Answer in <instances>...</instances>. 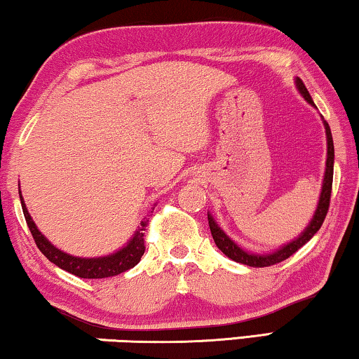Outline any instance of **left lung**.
<instances>
[{"label":"left lung","instance_id":"left-lung-1","mask_svg":"<svg viewBox=\"0 0 359 359\" xmlns=\"http://www.w3.org/2000/svg\"><path fill=\"white\" fill-rule=\"evenodd\" d=\"M294 84H296V89H298V92L301 93V97H303L304 100L309 103V105H313L314 108H318V107L314 105L313 97L309 95L308 89H306L304 84H303V81H301L299 77H296ZM322 123H324L325 139H327L325 171H324V180H322V189H320L318 207H316L314 215H313V218H311V222L308 223V226H306L304 230L301 231L299 235L294 238V240H292V241L287 243V244H283V246H280L278 249H275V251H270V252H249V251H246V249H243L240 244L233 241L231 238L228 236L226 233L222 230L220 225H218V223L215 222L214 215H212L210 212H207V218H209V226H210L212 238H214L217 248L220 249V251L225 254V256L233 259V261H235V262L244 264V266H249V267H269V266H273V264H278V262L285 261V259H288L290 256H292V254H294L296 251H298L301 246H304V244L308 243L311 238H313L316 233L319 231V228L322 226V223H324V218L327 215V210H329L330 192H332V180H334V158H335L334 141H332V133H330L329 123H327L324 118H322Z\"/></svg>","mask_w":359,"mask_h":359}]
</instances>
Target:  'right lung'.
Returning a JSON list of instances; mask_svg holds the SVG:
<instances>
[{
    "instance_id": "obj_1",
    "label": "right lung",
    "mask_w": 359,
    "mask_h": 359,
    "mask_svg": "<svg viewBox=\"0 0 359 359\" xmlns=\"http://www.w3.org/2000/svg\"><path fill=\"white\" fill-rule=\"evenodd\" d=\"M19 197H20V205H22L25 222H27V226L30 233H32L37 248L50 262H53L55 266L66 270V272H69L81 278H107V277H115L118 273L126 272V270L137 266L139 261H141L142 254L145 251L144 231L149 222L147 218H144L141 225L137 226V230L134 231L131 240L124 244L121 249H118V251L108 254V256H100V257H79V256H72V254L61 251V249L53 246V244L46 240V236L39 230L37 225H35L34 218L30 217L27 207H25L24 197L20 194V189H19Z\"/></svg>"
}]
</instances>
